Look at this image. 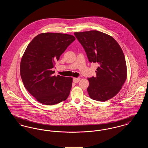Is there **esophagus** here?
<instances>
[{
	"mask_svg": "<svg viewBox=\"0 0 148 148\" xmlns=\"http://www.w3.org/2000/svg\"><path fill=\"white\" fill-rule=\"evenodd\" d=\"M80 80V77H74L73 78V82L75 83H77Z\"/></svg>",
	"mask_w": 148,
	"mask_h": 148,
	"instance_id": "obj_1",
	"label": "esophagus"
}]
</instances>
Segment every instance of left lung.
Instances as JSON below:
<instances>
[{
  "instance_id": "1",
  "label": "left lung",
  "mask_w": 148,
  "mask_h": 148,
  "mask_svg": "<svg viewBox=\"0 0 148 148\" xmlns=\"http://www.w3.org/2000/svg\"><path fill=\"white\" fill-rule=\"evenodd\" d=\"M74 35L86 51L90 62L98 63L97 77L88 78L90 98L106 101L115 97L127 77L123 51L113 37L97 30L75 32Z\"/></svg>"
}]
</instances>
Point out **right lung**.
<instances>
[{"instance_id": "add662e5", "label": "right lung", "mask_w": 148, "mask_h": 148, "mask_svg": "<svg viewBox=\"0 0 148 148\" xmlns=\"http://www.w3.org/2000/svg\"><path fill=\"white\" fill-rule=\"evenodd\" d=\"M75 39L70 34L43 33L27 47L21 62V76L24 87L39 103L54 105L69 95L73 78L53 75L51 69Z\"/></svg>"}]
</instances>
